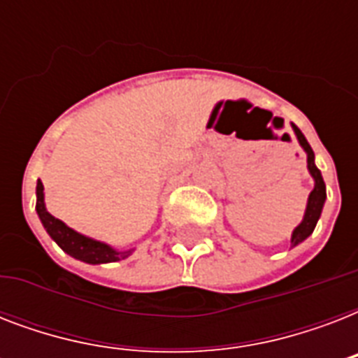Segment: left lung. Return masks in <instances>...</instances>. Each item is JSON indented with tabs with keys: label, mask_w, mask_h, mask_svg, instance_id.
Wrapping results in <instances>:
<instances>
[{
	"label": "left lung",
	"mask_w": 358,
	"mask_h": 358,
	"mask_svg": "<svg viewBox=\"0 0 358 358\" xmlns=\"http://www.w3.org/2000/svg\"><path fill=\"white\" fill-rule=\"evenodd\" d=\"M292 126H294V131H295V135H297V139H299L301 146L305 148L308 171H310L312 178H314V182H316V185H314V189H312L310 196H308L305 219H303V223H301L299 227L294 230V234H292V247H295V245H299L301 241H305V239L308 238L312 232H314V229H316V223H317V219H320V215H322L323 202H325V196H327V193H325V182H323L322 173H320V169H317L316 163H314V152H312L310 145H308V141L305 139V135L301 134V129L297 128L295 124H292Z\"/></svg>",
	"instance_id": "obj_1"
}]
</instances>
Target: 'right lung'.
I'll list each match as a JSON object with an SVG mask.
<instances>
[{
	"instance_id": "right-lung-1",
	"label": "right lung",
	"mask_w": 358,
	"mask_h": 358,
	"mask_svg": "<svg viewBox=\"0 0 358 358\" xmlns=\"http://www.w3.org/2000/svg\"><path fill=\"white\" fill-rule=\"evenodd\" d=\"M36 213L41 217L44 229L55 243L69 252L70 256H74L78 260L87 262V264H108V262H117L122 260L131 252V250H119L111 249L109 245L102 243V241H96V239L87 238L83 234H78L76 230L69 229L63 221H59L48 212L46 206H44V185L38 180L36 182Z\"/></svg>"
}]
</instances>
